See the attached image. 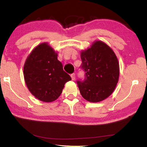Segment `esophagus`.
Instances as JSON below:
<instances>
[{"mask_svg":"<svg viewBox=\"0 0 147 147\" xmlns=\"http://www.w3.org/2000/svg\"><path fill=\"white\" fill-rule=\"evenodd\" d=\"M71 78H72V80H75V78H76V74H75L73 73V74H71Z\"/></svg>","mask_w":147,"mask_h":147,"instance_id":"1","label":"esophagus"}]
</instances>
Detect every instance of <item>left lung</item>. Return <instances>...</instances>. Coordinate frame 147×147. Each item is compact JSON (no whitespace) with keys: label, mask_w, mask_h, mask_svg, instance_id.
Returning <instances> with one entry per match:
<instances>
[{"label":"left lung","mask_w":147,"mask_h":147,"mask_svg":"<svg viewBox=\"0 0 147 147\" xmlns=\"http://www.w3.org/2000/svg\"><path fill=\"white\" fill-rule=\"evenodd\" d=\"M82 68L86 72L84 82L78 81L82 97L91 102L105 100L118 83L119 63L112 49L102 41H94L80 53Z\"/></svg>","instance_id":"1"}]
</instances>
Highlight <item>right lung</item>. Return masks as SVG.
<instances>
[{"label": "right lung", "instance_id": "obj_1", "mask_svg": "<svg viewBox=\"0 0 147 147\" xmlns=\"http://www.w3.org/2000/svg\"><path fill=\"white\" fill-rule=\"evenodd\" d=\"M23 74L29 91L38 100L52 102L60 96L65 84L71 80L49 43L39 44L24 64Z\"/></svg>", "mask_w": 147, "mask_h": 147}]
</instances>
